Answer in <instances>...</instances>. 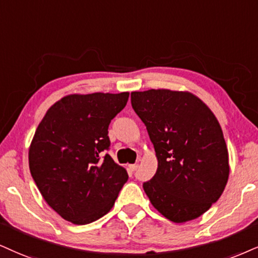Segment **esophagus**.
Here are the masks:
<instances>
[{
  "instance_id": "1",
  "label": "esophagus",
  "mask_w": 258,
  "mask_h": 258,
  "mask_svg": "<svg viewBox=\"0 0 258 258\" xmlns=\"http://www.w3.org/2000/svg\"><path fill=\"white\" fill-rule=\"evenodd\" d=\"M138 167H139V164H132V165H129V170H130V171H136V170H138Z\"/></svg>"
}]
</instances>
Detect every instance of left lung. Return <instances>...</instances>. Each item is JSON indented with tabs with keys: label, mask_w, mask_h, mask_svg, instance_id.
<instances>
[{
	"label": "left lung",
	"mask_w": 258,
	"mask_h": 258,
	"mask_svg": "<svg viewBox=\"0 0 258 258\" xmlns=\"http://www.w3.org/2000/svg\"><path fill=\"white\" fill-rule=\"evenodd\" d=\"M132 106L147 128L158 168L144 183L157 211L170 221L201 217L224 192L228 152L217 117L190 92H132Z\"/></svg>",
	"instance_id": "obj_1"
}]
</instances>
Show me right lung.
<instances>
[{"instance_id":"1","label":"right lung","mask_w":258,"mask_h":258,"mask_svg":"<svg viewBox=\"0 0 258 258\" xmlns=\"http://www.w3.org/2000/svg\"><path fill=\"white\" fill-rule=\"evenodd\" d=\"M129 93L69 94L46 111L34 133L28 164L47 205L75 225L110 212L128 180L125 168L104 152L111 119Z\"/></svg>"}]
</instances>
